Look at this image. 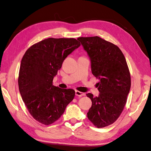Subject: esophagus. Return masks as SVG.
Returning <instances> with one entry per match:
<instances>
[{"label":"esophagus","mask_w":151,"mask_h":151,"mask_svg":"<svg viewBox=\"0 0 151 151\" xmlns=\"http://www.w3.org/2000/svg\"><path fill=\"white\" fill-rule=\"evenodd\" d=\"M76 95L77 96L81 97V96H85V93L80 92V91H76Z\"/></svg>","instance_id":"34e87169"}]
</instances>
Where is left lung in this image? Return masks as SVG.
<instances>
[{
  "label": "left lung",
  "instance_id": "8db88e82",
  "mask_svg": "<svg viewBox=\"0 0 151 151\" xmlns=\"http://www.w3.org/2000/svg\"><path fill=\"white\" fill-rule=\"evenodd\" d=\"M91 60L92 74L99 79V94L91 99L92 106L87 113L88 119L98 128L115 122L127 103L131 86L129 67L121 50L116 45L99 36L77 38Z\"/></svg>",
  "mask_w": 151,
  "mask_h": 151
}]
</instances>
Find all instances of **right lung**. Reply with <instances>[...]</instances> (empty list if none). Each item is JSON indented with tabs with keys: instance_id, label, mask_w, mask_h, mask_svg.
Wrapping results in <instances>:
<instances>
[{
	"instance_id": "1",
	"label": "right lung",
	"mask_w": 151,
	"mask_h": 151,
	"mask_svg": "<svg viewBox=\"0 0 151 151\" xmlns=\"http://www.w3.org/2000/svg\"><path fill=\"white\" fill-rule=\"evenodd\" d=\"M81 43L75 38H49L32 45L22 57L18 85L22 101L35 119L48 125L59 119L75 91L53 85L65 58Z\"/></svg>"
}]
</instances>
